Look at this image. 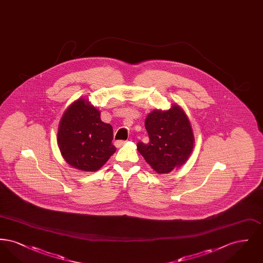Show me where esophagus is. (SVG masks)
<instances>
[{"instance_id": "34e87169", "label": "esophagus", "mask_w": 263, "mask_h": 263, "mask_svg": "<svg viewBox=\"0 0 263 263\" xmlns=\"http://www.w3.org/2000/svg\"><path fill=\"white\" fill-rule=\"evenodd\" d=\"M124 144H125V141H116V142L114 143V145H115L116 148H120V147H122Z\"/></svg>"}]
</instances>
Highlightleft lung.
<instances>
[{
	"label": "left lung",
	"instance_id": "obj_1",
	"mask_svg": "<svg viewBox=\"0 0 263 263\" xmlns=\"http://www.w3.org/2000/svg\"><path fill=\"white\" fill-rule=\"evenodd\" d=\"M149 143L137 150L159 175L168 174L186 163L194 147L192 126L186 113L175 103L170 109H155L145 119Z\"/></svg>",
	"mask_w": 263,
	"mask_h": 263
}]
</instances>
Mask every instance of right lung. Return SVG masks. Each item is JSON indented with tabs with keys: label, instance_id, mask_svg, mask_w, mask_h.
<instances>
[{
	"label": "right lung",
	"instance_id": "add662e5",
	"mask_svg": "<svg viewBox=\"0 0 263 263\" xmlns=\"http://www.w3.org/2000/svg\"><path fill=\"white\" fill-rule=\"evenodd\" d=\"M112 126L100 119V111L80 98L63 113L57 143L64 160L83 172H97L115 153Z\"/></svg>",
	"mask_w": 263,
	"mask_h": 263
}]
</instances>
